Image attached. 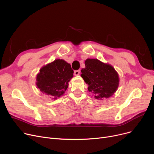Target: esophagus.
<instances>
[{
	"instance_id": "obj_1",
	"label": "esophagus",
	"mask_w": 154,
	"mask_h": 154,
	"mask_svg": "<svg viewBox=\"0 0 154 154\" xmlns=\"http://www.w3.org/2000/svg\"><path fill=\"white\" fill-rule=\"evenodd\" d=\"M79 73H80V70H75L74 71V75H79Z\"/></svg>"
}]
</instances>
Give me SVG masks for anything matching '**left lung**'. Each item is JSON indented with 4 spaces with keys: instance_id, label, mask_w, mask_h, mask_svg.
Wrapping results in <instances>:
<instances>
[{
    "instance_id": "left-lung-1",
    "label": "left lung",
    "mask_w": 154,
    "mask_h": 154,
    "mask_svg": "<svg viewBox=\"0 0 154 154\" xmlns=\"http://www.w3.org/2000/svg\"><path fill=\"white\" fill-rule=\"evenodd\" d=\"M85 67L81 70V77L88 84V91L97 99L102 100L112 96L118 89L119 78L113 66L95 58H88Z\"/></svg>"
}]
</instances>
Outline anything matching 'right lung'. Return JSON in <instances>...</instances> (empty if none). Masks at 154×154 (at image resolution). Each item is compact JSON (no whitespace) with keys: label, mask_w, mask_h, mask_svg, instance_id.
I'll return each mask as SVG.
<instances>
[{"label":"right lung","mask_w":154,"mask_h":154,"mask_svg":"<svg viewBox=\"0 0 154 154\" xmlns=\"http://www.w3.org/2000/svg\"><path fill=\"white\" fill-rule=\"evenodd\" d=\"M73 73L70 63L63 59H56L40 69L36 84L42 92L57 99L64 94Z\"/></svg>","instance_id":"1"}]
</instances>
